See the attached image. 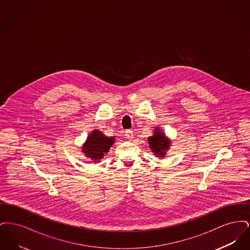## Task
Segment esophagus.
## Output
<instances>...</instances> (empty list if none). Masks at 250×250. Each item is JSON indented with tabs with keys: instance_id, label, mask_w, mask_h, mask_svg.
Masks as SVG:
<instances>
[{
	"instance_id": "1",
	"label": "esophagus",
	"mask_w": 250,
	"mask_h": 250,
	"mask_svg": "<svg viewBox=\"0 0 250 250\" xmlns=\"http://www.w3.org/2000/svg\"><path fill=\"white\" fill-rule=\"evenodd\" d=\"M125 137L126 139H128L129 141H131L133 139V132L130 130H127L125 132Z\"/></svg>"
}]
</instances>
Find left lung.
Instances as JSON below:
<instances>
[{"mask_svg": "<svg viewBox=\"0 0 250 250\" xmlns=\"http://www.w3.org/2000/svg\"><path fill=\"white\" fill-rule=\"evenodd\" d=\"M149 148L152 153L159 158H164L167 154V151L169 150L171 146V140H169L166 134L161 130L158 126L155 127L154 135L150 136L148 139Z\"/></svg>", "mask_w": 250, "mask_h": 250, "instance_id": "obj_1", "label": "left lung"}]
</instances>
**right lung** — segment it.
Wrapping results in <instances>:
<instances>
[{
	"label": "right lung",
	"instance_id": "1",
	"mask_svg": "<svg viewBox=\"0 0 250 250\" xmlns=\"http://www.w3.org/2000/svg\"><path fill=\"white\" fill-rule=\"evenodd\" d=\"M114 143L115 137H107L101 131L95 129L88 135L85 143L81 148L82 152L87 158L98 163V161L101 160L104 155L109 151V148Z\"/></svg>",
	"mask_w": 250,
	"mask_h": 250
}]
</instances>
